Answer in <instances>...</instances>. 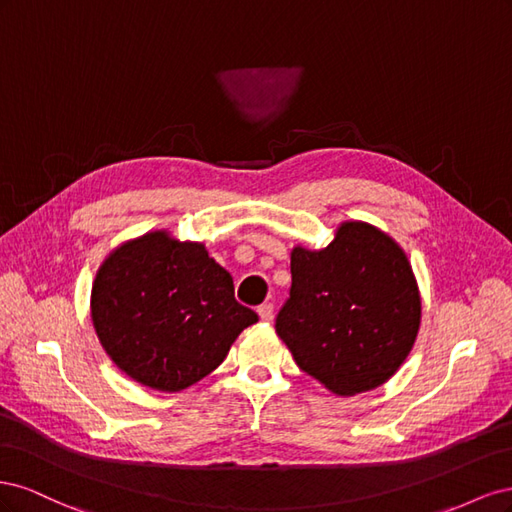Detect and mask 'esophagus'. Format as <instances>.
<instances>
[{
  "label": "esophagus",
  "instance_id": "34e87169",
  "mask_svg": "<svg viewBox=\"0 0 512 512\" xmlns=\"http://www.w3.org/2000/svg\"><path fill=\"white\" fill-rule=\"evenodd\" d=\"M258 316H260V320L271 322L273 320V303H262L258 307Z\"/></svg>",
  "mask_w": 512,
  "mask_h": 512
}]
</instances>
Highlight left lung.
Listing matches in <instances>:
<instances>
[{"instance_id":"1","label":"left lung","mask_w":512,"mask_h":512,"mask_svg":"<svg viewBox=\"0 0 512 512\" xmlns=\"http://www.w3.org/2000/svg\"><path fill=\"white\" fill-rule=\"evenodd\" d=\"M290 273L275 331L305 374L344 397L389 380L421 324L404 250L376 226L344 222L324 250L294 247Z\"/></svg>"}]
</instances>
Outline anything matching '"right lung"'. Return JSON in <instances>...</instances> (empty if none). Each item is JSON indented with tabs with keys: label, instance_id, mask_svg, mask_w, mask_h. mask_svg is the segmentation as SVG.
I'll use <instances>...</instances> for the list:
<instances>
[{
	"label": "right lung",
	"instance_id": "add662e5",
	"mask_svg": "<svg viewBox=\"0 0 512 512\" xmlns=\"http://www.w3.org/2000/svg\"><path fill=\"white\" fill-rule=\"evenodd\" d=\"M91 320L113 363L149 389L175 393L218 367L258 322L203 243L147 232L108 256L91 290Z\"/></svg>",
	"mask_w": 512,
	"mask_h": 512
}]
</instances>
